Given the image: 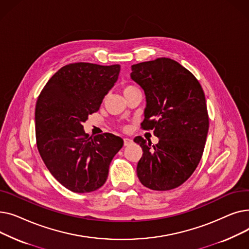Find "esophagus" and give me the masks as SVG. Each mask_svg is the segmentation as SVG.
<instances>
[{"mask_svg":"<svg viewBox=\"0 0 249 249\" xmlns=\"http://www.w3.org/2000/svg\"><path fill=\"white\" fill-rule=\"evenodd\" d=\"M132 142H133L132 139H130V138H124V145H125V146L130 145Z\"/></svg>","mask_w":249,"mask_h":249,"instance_id":"34e87169","label":"esophagus"}]
</instances>
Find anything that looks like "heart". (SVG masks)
<instances>
[{
    "label": "heart",
    "mask_w": 249,
    "mask_h": 249,
    "mask_svg": "<svg viewBox=\"0 0 249 249\" xmlns=\"http://www.w3.org/2000/svg\"><path fill=\"white\" fill-rule=\"evenodd\" d=\"M131 88H134V87H133V86H126V87H124V89H123V93H124V91H126L127 89H131Z\"/></svg>",
    "instance_id": "heart-1"
}]
</instances>
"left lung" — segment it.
I'll return each mask as SVG.
<instances>
[{
	"label": "left lung",
	"mask_w": 249,
	"mask_h": 249,
	"mask_svg": "<svg viewBox=\"0 0 249 249\" xmlns=\"http://www.w3.org/2000/svg\"><path fill=\"white\" fill-rule=\"evenodd\" d=\"M131 70L146 98L141 128L160 138L155 145L134 138L143 151L137 177L150 190H173L193 175L202 159L209 130L204 90L191 71L171 58L140 62Z\"/></svg>",
	"instance_id": "left-lung-1"
}]
</instances>
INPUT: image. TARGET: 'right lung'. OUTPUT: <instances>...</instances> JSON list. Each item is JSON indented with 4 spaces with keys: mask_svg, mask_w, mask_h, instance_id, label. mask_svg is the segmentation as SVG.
<instances>
[{
    "mask_svg": "<svg viewBox=\"0 0 249 249\" xmlns=\"http://www.w3.org/2000/svg\"><path fill=\"white\" fill-rule=\"evenodd\" d=\"M119 72V64L70 63L50 77L37 99L38 151L50 174L71 192L100 189L123 146V139L111 133L89 137L83 126L100 109Z\"/></svg>",
    "mask_w": 249,
    "mask_h": 249,
    "instance_id": "add662e5",
    "label": "right lung"
}]
</instances>
